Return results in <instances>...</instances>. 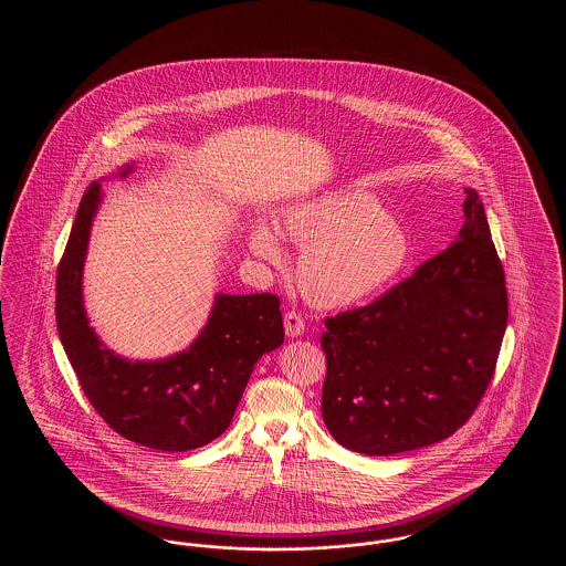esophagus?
<instances>
[{"label":"esophagus","mask_w":566,"mask_h":566,"mask_svg":"<svg viewBox=\"0 0 566 566\" xmlns=\"http://www.w3.org/2000/svg\"><path fill=\"white\" fill-rule=\"evenodd\" d=\"M284 331H286L289 337H298L305 331V323H303V318L296 312H289L284 316Z\"/></svg>","instance_id":"34e87169"}]
</instances>
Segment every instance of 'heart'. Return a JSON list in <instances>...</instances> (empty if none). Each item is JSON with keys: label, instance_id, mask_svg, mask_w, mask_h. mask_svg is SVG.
<instances>
[{"label": "heart", "instance_id": "heart-1", "mask_svg": "<svg viewBox=\"0 0 566 566\" xmlns=\"http://www.w3.org/2000/svg\"><path fill=\"white\" fill-rule=\"evenodd\" d=\"M277 231L301 248L296 280L303 296L321 310H348L386 291L409 261L403 224L381 210L374 195L333 190L286 208ZM248 248L280 268L286 252L268 222H254Z\"/></svg>", "mask_w": 566, "mask_h": 566}]
</instances>
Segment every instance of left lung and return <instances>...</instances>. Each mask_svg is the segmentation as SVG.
I'll list each match as a JSON object with an SVG mask.
<instances>
[{"label": "left lung", "mask_w": 566, "mask_h": 566, "mask_svg": "<svg viewBox=\"0 0 566 566\" xmlns=\"http://www.w3.org/2000/svg\"><path fill=\"white\" fill-rule=\"evenodd\" d=\"M464 192L457 242L367 307L324 321V424L352 452L390 457L448 439L492 379L505 273L480 195Z\"/></svg>", "instance_id": "8db88e82"}]
</instances>
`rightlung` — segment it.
Here are the masks:
<instances>
[{"mask_svg":"<svg viewBox=\"0 0 566 566\" xmlns=\"http://www.w3.org/2000/svg\"><path fill=\"white\" fill-rule=\"evenodd\" d=\"M134 163L118 174L127 178ZM102 203L95 180L81 208L56 271V331L86 399L109 429L144 448L187 452L227 431L256 360L282 346L280 298L214 296L210 318L187 350L161 360L118 356L88 324L82 271L93 218Z\"/></svg>","mask_w":566,"mask_h":566,"instance_id":"right-lung-1","label":"right lung"}]
</instances>
